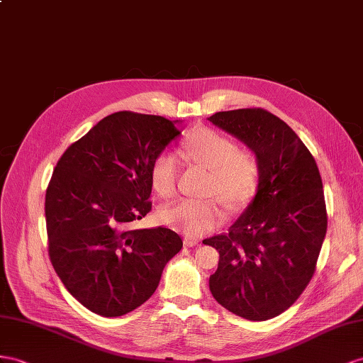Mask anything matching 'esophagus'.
I'll return each mask as SVG.
<instances>
[{
  "instance_id": "1",
  "label": "esophagus",
  "mask_w": 363,
  "mask_h": 363,
  "mask_svg": "<svg viewBox=\"0 0 363 363\" xmlns=\"http://www.w3.org/2000/svg\"><path fill=\"white\" fill-rule=\"evenodd\" d=\"M198 244H199V240H198V239L190 238V236L184 238V245H185V247H194V245H198Z\"/></svg>"
}]
</instances>
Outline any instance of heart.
I'll list each match as a JSON object with an SVG mask.
<instances>
[{
    "mask_svg": "<svg viewBox=\"0 0 363 363\" xmlns=\"http://www.w3.org/2000/svg\"><path fill=\"white\" fill-rule=\"evenodd\" d=\"M182 150L194 164L210 170L208 194H218L230 206L239 207L252 199L259 184V161L247 148H238L233 138L213 128H196L184 139ZM179 165L169 152L157 153L150 164V185L162 199L176 193ZM227 211L219 199H181L160 213L164 225L189 236H201L220 225Z\"/></svg>",
    "mask_w": 363,
    "mask_h": 363,
    "instance_id": "obj_1",
    "label": "heart"
}]
</instances>
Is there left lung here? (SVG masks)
Listing matches in <instances>:
<instances>
[{"instance_id":"1","label":"left lung","mask_w":363,"mask_h":363,"mask_svg":"<svg viewBox=\"0 0 363 363\" xmlns=\"http://www.w3.org/2000/svg\"><path fill=\"white\" fill-rule=\"evenodd\" d=\"M210 123L252 148L259 161L255 199L227 233L203 239L219 252L213 297L240 318L267 320L310 284L327 233L318 165L290 125L264 108L218 111Z\"/></svg>"}]
</instances>
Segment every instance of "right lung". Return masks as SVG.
<instances>
[{"instance_id": "right-lung-1", "label": "right lung", "mask_w": 363, "mask_h": 363, "mask_svg": "<svg viewBox=\"0 0 363 363\" xmlns=\"http://www.w3.org/2000/svg\"><path fill=\"white\" fill-rule=\"evenodd\" d=\"M174 123L135 111L106 116L62 153L45 191L55 272L79 303L104 318L150 299L182 248L170 228H130L152 210L148 172L181 133Z\"/></svg>"}]
</instances>
